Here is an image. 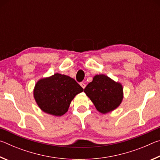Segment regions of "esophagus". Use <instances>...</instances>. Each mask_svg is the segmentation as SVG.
<instances>
[{"mask_svg": "<svg viewBox=\"0 0 160 160\" xmlns=\"http://www.w3.org/2000/svg\"><path fill=\"white\" fill-rule=\"evenodd\" d=\"M80 86L82 87V88H83V89H85V88L86 87V85H85V82H80Z\"/></svg>", "mask_w": 160, "mask_h": 160, "instance_id": "1", "label": "esophagus"}]
</instances>
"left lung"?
Listing matches in <instances>:
<instances>
[{
	"mask_svg": "<svg viewBox=\"0 0 160 160\" xmlns=\"http://www.w3.org/2000/svg\"><path fill=\"white\" fill-rule=\"evenodd\" d=\"M97 111L102 113L116 109L122 102L123 94L121 83L105 75H97L84 90Z\"/></svg>",
	"mask_w": 160,
	"mask_h": 160,
	"instance_id": "left-lung-1",
	"label": "left lung"
}]
</instances>
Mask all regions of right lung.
Returning <instances> with one entry per match:
<instances>
[{"label":"right lung","instance_id":"1","mask_svg":"<svg viewBox=\"0 0 160 160\" xmlns=\"http://www.w3.org/2000/svg\"><path fill=\"white\" fill-rule=\"evenodd\" d=\"M83 88L73 78L66 75L55 73L37 82L34 97L43 112L61 116L68 110L70 102Z\"/></svg>","mask_w":160,"mask_h":160}]
</instances>
